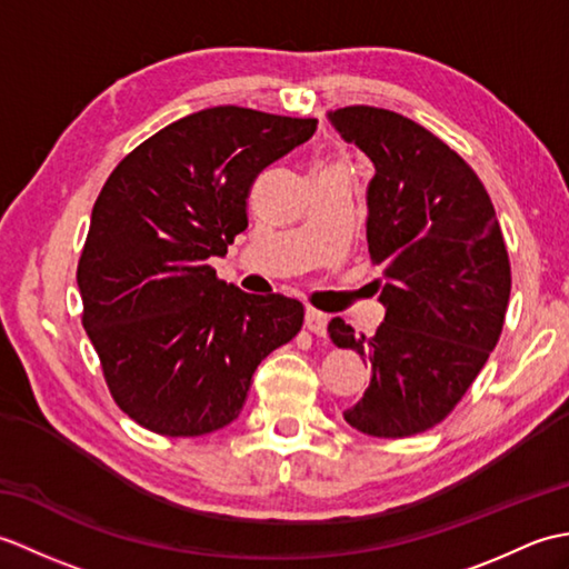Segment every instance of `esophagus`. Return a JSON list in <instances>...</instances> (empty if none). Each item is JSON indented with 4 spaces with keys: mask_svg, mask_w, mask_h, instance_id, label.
Segmentation results:
<instances>
[{
    "mask_svg": "<svg viewBox=\"0 0 569 569\" xmlns=\"http://www.w3.org/2000/svg\"><path fill=\"white\" fill-rule=\"evenodd\" d=\"M306 328L310 332L325 337V332H328V316H325V312H320V310H316V308H308L306 310Z\"/></svg>",
    "mask_w": 569,
    "mask_h": 569,
    "instance_id": "1",
    "label": "esophagus"
}]
</instances>
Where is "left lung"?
Listing matches in <instances>:
<instances>
[{
    "label": "left lung",
    "mask_w": 569,
    "mask_h": 569,
    "mask_svg": "<svg viewBox=\"0 0 569 569\" xmlns=\"http://www.w3.org/2000/svg\"><path fill=\"white\" fill-rule=\"evenodd\" d=\"M328 119L373 163L367 244L383 266L377 335H355L342 318L328 325L337 347L371 365L369 389L345 420L373 438H408L450 413L497 347L509 251L477 173L426 127L367 104Z\"/></svg>",
    "instance_id": "8db88e82"
}]
</instances>
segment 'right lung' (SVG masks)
<instances>
[{
    "mask_svg": "<svg viewBox=\"0 0 569 569\" xmlns=\"http://www.w3.org/2000/svg\"><path fill=\"white\" fill-rule=\"evenodd\" d=\"M318 119L222 104L163 127L119 163L78 263L82 325L117 406L168 438L229 426L263 357L303 328V303L217 278L244 232L249 188Z\"/></svg>",
    "mask_w": 569,
    "mask_h": 569,
    "instance_id": "add662e5",
    "label": "right lung"
}]
</instances>
